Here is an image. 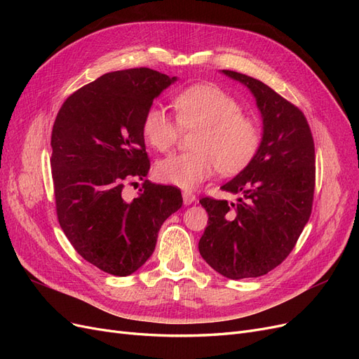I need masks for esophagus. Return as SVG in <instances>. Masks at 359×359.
<instances>
[{
    "instance_id": "esophagus-1",
    "label": "esophagus",
    "mask_w": 359,
    "mask_h": 359,
    "mask_svg": "<svg viewBox=\"0 0 359 359\" xmlns=\"http://www.w3.org/2000/svg\"><path fill=\"white\" fill-rule=\"evenodd\" d=\"M182 201H184V205H190L196 201V196H194L191 191H182Z\"/></svg>"
}]
</instances>
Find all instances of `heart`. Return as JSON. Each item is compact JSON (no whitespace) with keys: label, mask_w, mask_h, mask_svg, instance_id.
I'll return each mask as SVG.
<instances>
[{"label":"heart","mask_w":359,"mask_h":359,"mask_svg":"<svg viewBox=\"0 0 359 359\" xmlns=\"http://www.w3.org/2000/svg\"><path fill=\"white\" fill-rule=\"evenodd\" d=\"M177 119L158 106H151L142 118L145 142L160 153L177 144L181 128H198L190 153L173 154L157 163L161 182L194 189L219 169L232 175L245 168L260 144L253 118L243 114L235 97L212 83H196L173 97Z\"/></svg>","instance_id":"obj_1"}]
</instances>
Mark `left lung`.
Returning a JSON list of instances; mask_svg holds the SVG:
<instances>
[{"label":"left lung","instance_id":"1","mask_svg":"<svg viewBox=\"0 0 359 359\" xmlns=\"http://www.w3.org/2000/svg\"><path fill=\"white\" fill-rule=\"evenodd\" d=\"M223 73L255 95L264 135L255 157L222 187L238 194V201H199L208 212L199 252L217 273L240 280L268 274L295 247L311 214L316 166L311 130L301 109L264 82Z\"/></svg>","mask_w":359,"mask_h":359}]
</instances>
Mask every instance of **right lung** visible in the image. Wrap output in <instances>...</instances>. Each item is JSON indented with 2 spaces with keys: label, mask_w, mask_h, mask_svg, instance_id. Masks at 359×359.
Listing matches in <instances>:
<instances>
[{
  "label": "right lung",
  "mask_w": 359,
  "mask_h": 359,
  "mask_svg": "<svg viewBox=\"0 0 359 359\" xmlns=\"http://www.w3.org/2000/svg\"><path fill=\"white\" fill-rule=\"evenodd\" d=\"M177 78L147 67L112 72L67 97L50 136L57 215L86 262L107 274H133L153 255L158 231L182 205L181 190L145 180L149 158L142 118ZM144 181L132 203L121 198Z\"/></svg>",
  "instance_id": "right-lung-1"
}]
</instances>
